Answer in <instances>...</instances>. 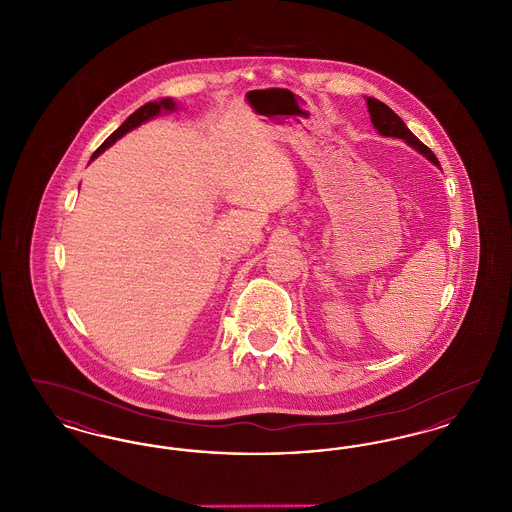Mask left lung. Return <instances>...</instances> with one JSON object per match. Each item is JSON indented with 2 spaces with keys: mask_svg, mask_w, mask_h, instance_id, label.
<instances>
[{
  "mask_svg": "<svg viewBox=\"0 0 512 512\" xmlns=\"http://www.w3.org/2000/svg\"><path fill=\"white\" fill-rule=\"evenodd\" d=\"M368 105V113H370V121L374 124V128L378 130L380 136H388V138H399L405 144L416 149L418 153H422L428 161H432L436 167H439L436 155L424 146L413 132L407 128V124L401 121V117H397L386 103H382L380 99L365 98Z\"/></svg>",
  "mask_w": 512,
  "mask_h": 512,
  "instance_id": "obj_1",
  "label": "left lung"
}]
</instances>
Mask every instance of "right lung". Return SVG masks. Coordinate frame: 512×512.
<instances>
[{"instance_id":"right-lung-1","label":"right lung","mask_w":512,"mask_h":512,"mask_svg":"<svg viewBox=\"0 0 512 512\" xmlns=\"http://www.w3.org/2000/svg\"><path fill=\"white\" fill-rule=\"evenodd\" d=\"M176 109H178V105H176V101L172 98L157 99V101H149L146 105H142L138 111H134V113H132L126 121L122 122L121 126L94 151L92 161H94L96 157H99L107 147H111L117 140H121L122 136L128 134L130 130H134V128H138L140 124H144V122L159 117L161 113H172V111H176Z\"/></svg>"}]
</instances>
